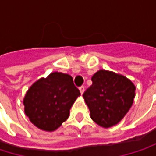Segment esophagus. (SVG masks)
I'll use <instances>...</instances> for the list:
<instances>
[{
  "label": "esophagus",
  "mask_w": 156,
  "mask_h": 156,
  "mask_svg": "<svg viewBox=\"0 0 156 156\" xmlns=\"http://www.w3.org/2000/svg\"><path fill=\"white\" fill-rule=\"evenodd\" d=\"M79 91H80V93H81V95H82V94L84 93V91H85V87H84L83 86L80 87H79Z\"/></svg>",
  "instance_id": "1"
}]
</instances>
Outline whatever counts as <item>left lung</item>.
I'll return each mask as SVG.
<instances>
[{"mask_svg":"<svg viewBox=\"0 0 156 156\" xmlns=\"http://www.w3.org/2000/svg\"><path fill=\"white\" fill-rule=\"evenodd\" d=\"M91 80L83 94L91 119L104 128L117 125L133 105L136 86L126 77L105 69L96 72Z\"/></svg>","mask_w":156,"mask_h":156,"instance_id":"1","label":"left lung"}]
</instances>
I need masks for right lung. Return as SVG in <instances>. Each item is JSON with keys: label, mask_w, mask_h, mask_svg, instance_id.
<instances>
[{"label": "right lung", "mask_w": 156, "mask_h": 156, "mask_svg": "<svg viewBox=\"0 0 156 156\" xmlns=\"http://www.w3.org/2000/svg\"><path fill=\"white\" fill-rule=\"evenodd\" d=\"M79 96L70 75L52 72L28 89L23 98L24 112L35 126L53 132L69 118V110Z\"/></svg>", "instance_id": "obj_1"}]
</instances>
